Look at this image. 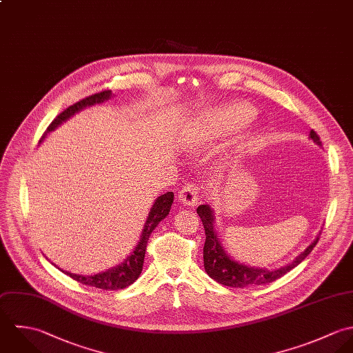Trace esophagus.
Masks as SVG:
<instances>
[{"instance_id":"esophagus-1","label":"esophagus","mask_w":353,"mask_h":353,"mask_svg":"<svg viewBox=\"0 0 353 353\" xmlns=\"http://www.w3.org/2000/svg\"><path fill=\"white\" fill-rule=\"evenodd\" d=\"M199 195H201L199 185H196L195 183H188L179 191V201L185 206L194 208L199 201Z\"/></svg>"}]
</instances>
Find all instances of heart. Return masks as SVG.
<instances>
[{"label": "heart", "mask_w": 353, "mask_h": 353, "mask_svg": "<svg viewBox=\"0 0 353 353\" xmlns=\"http://www.w3.org/2000/svg\"><path fill=\"white\" fill-rule=\"evenodd\" d=\"M255 117V109L248 103H233L216 113L203 117L191 128L187 144L192 150H205L241 128L247 127Z\"/></svg>", "instance_id": "1"}]
</instances>
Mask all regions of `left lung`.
<instances>
[{"label": "left lung", "instance_id": "1", "mask_svg": "<svg viewBox=\"0 0 353 353\" xmlns=\"http://www.w3.org/2000/svg\"><path fill=\"white\" fill-rule=\"evenodd\" d=\"M310 138L316 144L322 145L319 135L314 130L310 132ZM196 212L202 219L205 233H206V241L203 247L205 270L214 281L219 282L225 286L244 288L250 285H265L269 282L276 281L281 279L282 276H285L288 272H290L293 268H296L299 263H301L305 259V256L314 250V247L319 240V236H318L314 240V243H311L305 248V251L301 252L293 262L277 270L268 272L265 269L248 268L245 265H241L229 259V256L225 254L214 228V212L212 208L208 205H201L196 209Z\"/></svg>", "mask_w": 353, "mask_h": 353}]
</instances>
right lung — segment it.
Returning <instances> with one entry per match:
<instances>
[{
    "label": "right lung",
    "instance_id": "1",
    "mask_svg": "<svg viewBox=\"0 0 353 353\" xmlns=\"http://www.w3.org/2000/svg\"><path fill=\"white\" fill-rule=\"evenodd\" d=\"M110 95H112V91L105 90V91L88 95V97L80 99L79 102L73 103L70 108L63 110L50 123V125L48 127V130L45 131V134L41 139H43L46 134H49L50 131L57 128L63 121L70 119L76 112L81 110L85 106L103 102L105 99H109ZM173 198H174L173 192H166L155 201V203L152 205L151 210L148 212L147 221L144 223V229H143V233H141L139 244L137 245L135 251L120 266L113 268V269H110L105 273L95 274V276H77V274H71V273H65V272L64 273L67 276H70L74 281L80 282V283L87 285V286H94V288H98V289H103V290H119V289H124V288L130 286L131 283H134L141 276L143 262H144V254H145L147 241L150 239V234L154 230V228L170 212Z\"/></svg>",
    "mask_w": 353,
    "mask_h": 353
}]
</instances>
